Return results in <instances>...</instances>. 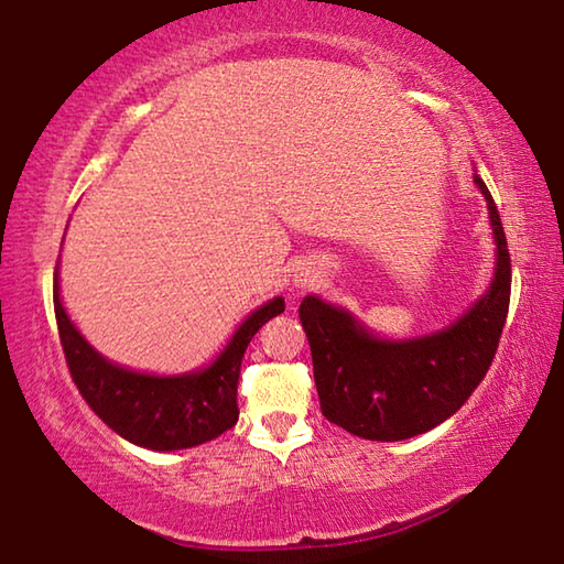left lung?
<instances>
[{"label":"left lung","mask_w":564,"mask_h":564,"mask_svg":"<svg viewBox=\"0 0 564 564\" xmlns=\"http://www.w3.org/2000/svg\"><path fill=\"white\" fill-rule=\"evenodd\" d=\"M475 184L488 198L498 269L488 295L455 326L425 338L388 343L316 295L301 301L321 410L343 431L383 443L433 431L463 408L492 366L510 308L512 269L498 206L480 176Z\"/></svg>","instance_id":"obj_1"}]
</instances>
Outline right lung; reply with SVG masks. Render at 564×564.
<instances>
[{"instance_id": "1", "label": "right lung", "mask_w": 564, "mask_h": 564, "mask_svg": "<svg viewBox=\"0 0 564 564\" xmlns=\"http://www.w3.org/2000/svg\"><path fill=\"white\" fill-rule=\"evenodd\" d=\"M273 299L246 318L228 348L202 373L156 378L104 360L66 318L54 271V313L74 386L113 433L149 451H184L231 431L238 420L236 388L248 343L263 323L283 313Z\"/></svg>"}]
</instances>
